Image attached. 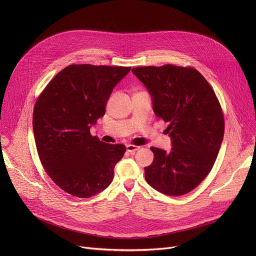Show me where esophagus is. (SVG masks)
<instances>
[{"instance_id":"34e87169","label":"esophagus","mask_w":256,"mask_h":256,"mask_svg":"<svg viewBox=\"0 0 256 256\" xmlns=\"http://www.w3.org/2000/svg\"><path fill=\"white\" fill-rule=\"evenodd\" d=\"M140 148V146H136V144H128V146H126V151H128V152H130V154H134V153H136V151H138Z\"/></svg>"}]
</instances>
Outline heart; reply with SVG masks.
Returning <instances> with one entry per match:
<instances>
[{
	"mask_svg": "<svg viewBox=\"0 0 256 256\" xmlns=\"http://www.w3.org/2000/svg\"><path fill=\"white\" fill-rule=\"evenodd\" d=\"M140 92H142V91H140Z\"/></svg>",
	"mask_w": 256,
	"mask_h": 256,
	"instance_id": "heart-1",
	"label": "heart"
}]
</instances>
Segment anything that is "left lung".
<instances>
[{"mask_svg":"<svg viewBox=\"0 0 256 256\" xmlns=\"http://www.w3.org/2000/svg\"><path fill=\"white\" fill-rule=\"evenodd\" d=\"M134 74L149 90L154 112L166 122L170 152L152 147L154 160L144 177L156 190L178 196L194 190L210 172L224 136L220 102L192 66H138Z\"/></svg>","mask_w":256,"mask_h":256,"instance_id":"obj_1","label":"left lung"}]
</instances>
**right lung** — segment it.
Returning <instances> with one entry per match:
<instances>
[{
  "label": "right lung",
  "mask_w": 256,
  "mask_h": 256,
  "mask_svg": "<svg viewBox=\"0 0 256 256\" xmlns=\"http://www.w3.org/2000/svg\"><path fill=\"white\" fill-rule=\"evenodd\" d=\"M130 70L70 64L35 102L32 124L38 157L50 179L70 196L90 198L112 184L126 148L101 142L90 128L104 116L114 86Z\"/></svg>",
  "instance_id": "1"
}]
</instances>
